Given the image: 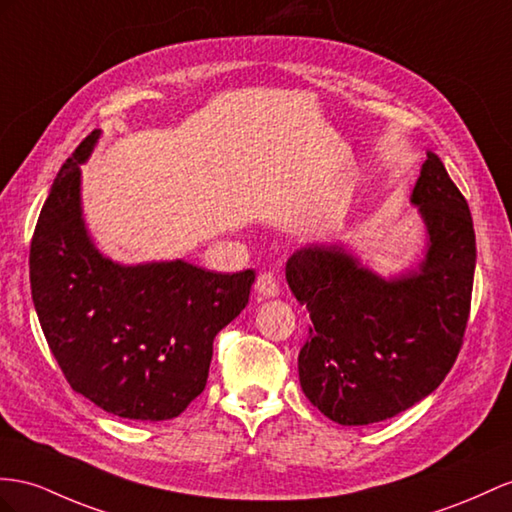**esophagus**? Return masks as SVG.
<instances>
[{"label":"esophagus","mask_w":512,"mask_h":512,"mask_svg":"<svg viewBox=\"0 0 512 512\" xmlns=\"http://www.w3.org/2000/svg\"><path fill=\"white\" fill-rule=\"evenodd\" d=\"M255 292L261 298H277L279 296V285L277 279L272 277V274H261L255 283Z\"/></svg>","instance_id":"obj_1"}]
</instances>
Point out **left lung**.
<instances>
[{"label": "left lung", "mask_w": 512, "mask_h": 512, "mask_svg": "<svg viewBox=\"0 0 512 512\" xmlns=\"http://www.w3.org/2000/svg\"><path fill=\"white\" fill-rule=\"evenodd\" d=\"M411 205L426 240L398 272L374 270L342 240L309 242L287 259V285L313 324L298 355L300 387L342 426L411 409L441 385L463 344L476 233L437 153L426 151Z\"/></svg>", "instance_id": "8db88e82"}]
</instances>
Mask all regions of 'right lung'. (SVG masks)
Wrapping results in <instances>:
<instances>
[{"instance_id":"right-lung-1","label":"right lung","mask_w":512,"mask_h":512,"mask_svg":"<svg viewBox=\"0 0 512 512\" xmlns=\"http://www.w3.org/2000/svg\"><path fill=\"white\" fill-rule=\"evenodd\" d=\"M95 129L49 190L30 246L38 322L69 385L116 417L173 419L205 389L214 337L248 303L253 270L186 259L121 264L103 255L82 207Z\"/></svg>"}]
</instances>
